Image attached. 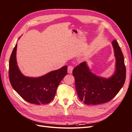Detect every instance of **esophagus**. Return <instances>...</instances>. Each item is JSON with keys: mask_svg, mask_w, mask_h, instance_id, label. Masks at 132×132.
Returning <instances> with one entry per match:
<instances>
[{"mask_svg": "<svg viewBox=\"0 0 132 132\" xmlns=\"http://www.w3.org/2000/svg\"><path fill=\"white\" fill-rule=\"evenodd\" d=\"M73 69V67L71 66H69L68 68H67V72L69 73H71L72 72V70Z\"/></svg>", "mask_w": 132, "mask_h": 132, "instance_id": "obj_1", "label": "esophagus"}]
</instances>
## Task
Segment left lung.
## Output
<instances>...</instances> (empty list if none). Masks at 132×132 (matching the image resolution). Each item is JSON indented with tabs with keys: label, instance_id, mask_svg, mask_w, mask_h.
Returning a JSON list of instances; mask_svg holds the SVG:
<instances>
[{
	"label": "left lung",
	"instance_id": "1",
	"mask_svg": "<svg viewBox=\"0 0 132 132\" xmlns=\"http://www.w3.org/2000/svg\"><path fill=\"white\" fill-rule=\"evenodd\" d=\"M116 57V71L109 78L96 75L91 71L85 61L74 68L75 87L80 100L87 105H97L108 102L122 88L126 77L124 59L118 43L112 42Z\"/></svg>",
	"mask_w": 132,
	"mask_h": 132
}]
</instances>
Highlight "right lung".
I'll use <instances>...</instances> for the list:
<instances>
[{
	"mask_svg": "<svg viewBox=\"0 0 132 132\" xmlns=\"http://www.w3.org/2000/svg\"><path fill=\"white\" fill-rule=\"evenodd\" d=\"M16 47L17 43L13 50L9 64V80L13 88L29 103L37 105L49 103L55 97L60 82L67 75V66H63L38 77L25 76L17 65Z\"/></svg>",
	"mask_w": 132,
	"mask_h": 132,
	"instance_id": "right-lung-1",
	"label": "right lung"
}]
</instances>
